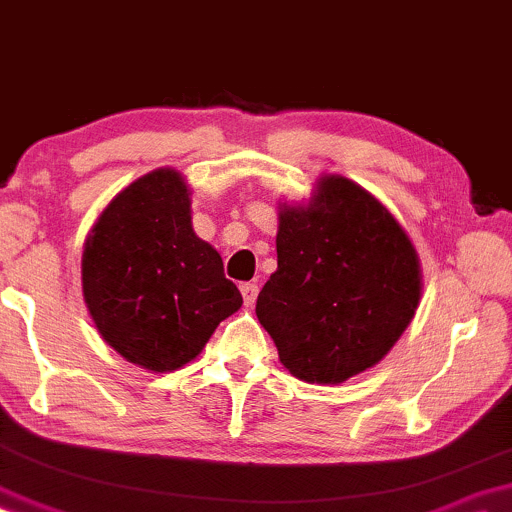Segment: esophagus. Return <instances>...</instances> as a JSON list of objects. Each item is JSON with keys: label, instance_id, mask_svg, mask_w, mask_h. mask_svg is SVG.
Here are the masks:
<instances>
[{"label": "esophagus", "instance_id": "obj_1", "mask_svg": "<svg viewBox=\"0 0 512 512\" xmlns=\"http://www.w3.org/2000/svg\"><path fill=\"white\" fill-rule=\"evenodd\" d=\"M242 296H244V306H254V301H256V296H258V285L256 282H244L242 287Z\"/></svg>", "mask_w": 512, "mask_h": 512}]
</instances>
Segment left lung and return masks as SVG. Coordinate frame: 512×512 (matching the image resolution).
Returning <instances> with one entry per match:
<instances>
[{
    "label": "left lung",
    "mask_w": 512,
    "mask_h": 512,
    "mask_svg": "<svg viewBox=\"0 0 512 512\" xmlns=\"http://www.w3.org/2000/svg\"><path fill=\"white\" fill-rule=\"evenodd\" d=\"M277 270L256 301L280 363L339 384L380 363L420 304V258L380 201L325 175L304 206L280 208Z\"/></svg>",
    "instance_id": "1"
}]
</instances>
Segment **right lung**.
<instances>
[{"mask_svg": "<svg viewBox=\"0 0 512 512\" xmlns=\"http://www.w3.org/2000/svg\"><path fill=\"white\" fill-rule=\"evenodd\" d=\"M82 296L104 342L151 372L197 358L242 306L223 258L194 235L189 187L173 168L142 175L104 208L82 251Z\"/></svg>", "mask_w": 512, "mask_h": 512, "instance_id": "obj_1", "label": "right lung"}]
</instances>
